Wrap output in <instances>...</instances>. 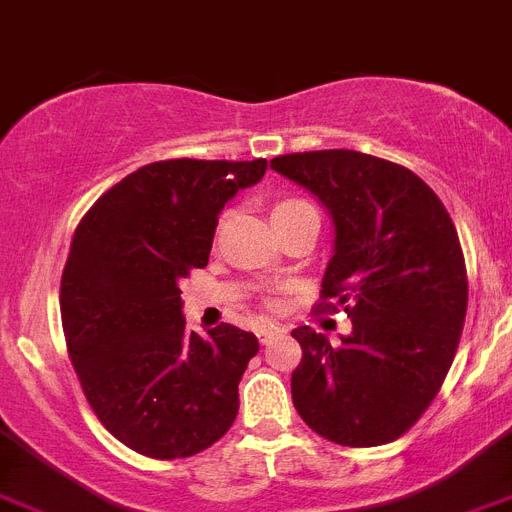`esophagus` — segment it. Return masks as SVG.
Masks as SVG:
<instances>
[{
  "label": "esophagus",
  "instance_id": "esophagus-1",
  "mask_svg": "<svg viewBox=\"0 0 512 512\" xmlns=\"http://www.w3.org/2000/svg\"><path fill=\"white\" fill-rule=\"evenodd\" d=\"M281 336H283V328H278V325H263V328L257 330V338H260L263 346H268L270 341H276V338Z\"/></svg>",
  "mask_w": 512,
  "mask_h": 512
}]
</instances>
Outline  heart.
I'll return each instance as SVG.
<instances>
[{"label": "heart", "instance_id": "1", "mask_svg": "<svg viewBox=\"0 0 512 512\" xmlns=\"http://www.w3.org/2000/svg\"><path fill=\"white\" fill-rule=\"evenodd\" d=\"M302 213H315V208L307 203V200H299V197H286V200H278L270 210V218L273 223H281V221H289V218L302 216Z\"/></svg>", "mask_w": 512, "mask_h": 512}]
</instances>
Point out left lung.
I'll return each instance as SVG.
<instances>
[{
  "instance_id": "1",
  "label": "left lung",
  "mask_w": 512,
  "mask_h": 512,
  "mask_svg": "<svg viewBox=\"0 0 512 512\" xmlns=\"http://www.w3.org/2000/svg\"><path fill=\"white\" fill-rule=\"evenodd\" d=\"M333 218L322 302L346 307L338 346L302 325L291 398L307 427L346 448L393 442L440 393L466 320L468 281L458 231L440 197L398 163L356 150L270 161Z\"/></svg>"
}]
</instances>
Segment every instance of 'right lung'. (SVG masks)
<instances>
[{
    "instance_id": "obj_1",
    "label": "right lung",
    "mask_w": 512,
    "mask_h": 512,
    "mask_svg": "<svg viewBox=\"0 0 512 512\" xmlns=\"http://www.w3.org/2000/svg\"><path fill=\"white\" fill-rule=\"evenodd\" d=\"M268 161L148 163L85 213L62 273V328L90 409L135 453L210 448L234 424L260 343L229 322L187 333L179 281L208 265L218 213Z\"/></svg>"
}]
</instances>
